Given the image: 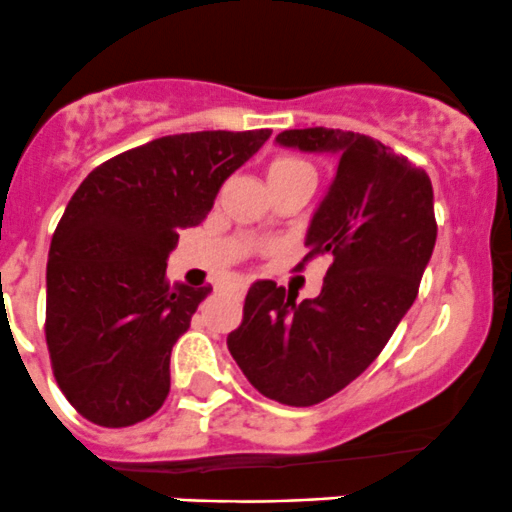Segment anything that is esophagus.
I'll return each instance as SVG.
<instances>
[{
	"mask_svg": "<svg viewBox=\"0 0 512 512\" xmlns=\"http://www.w3.org/2000/svg\"><path fill=\"white\" fill-rule=\"evenodd\" d=\"M232 293L236 295V298H244V295H246V283L232 285Z\"/></svg>",
	"mask_w": 512,
	"mask_h": 512,
	"instance_id": "esophagus-1",
	"label": "esophagus"
}]
</instances>
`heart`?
<instances>
[{"label": "heart", "instance_id": "b5f03b06", "mask_svg": "<svg viewBox=\"0 0 512 512\" xmlns=\"http://www.w3.org/2000/svg\"><path fill=\"white\" fill-rule=\"evenodd\" d=\"M298 170H312V168L307 166L305 161H300V158L280 156V158H276V161H271V166H268V178H278V175L298 173Z\"/></svg>", "mask_w": 512, "mask_h": 512}]
</instances>
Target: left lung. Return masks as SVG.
<instances>
[{
  "mask_svg": "<svg viewBox=\"0 0 512 512\" xmlns=\"http://www.w3.org/2000/svg\"><path fill=\"white\" fill-rule=\"evenodd\" d=\"M276 144L337 158L305 234V261L329 254L332 266L302 302L256 280L227 346L258 393L307 408L361 376L415 302L437 241L434 195L425 170L371 136L315 126L280 131Z\"/></svg>",
  "mask_w": 512,
  "mask_h": 512,
  "instance_id": "obj_1",
  "label": "left lung"
}]
</instances>
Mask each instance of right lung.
Returning a JSON list of instances; mask_svg holds the SVG:
<instances>
[{
    "mask_svg": "<svg viewBox=\"0 0 512 512\" xmlns=\"http://www.w3.org/2000/svg\"><path fill=\"white\" fill-rule=\"evenodd\" d=\"M271 131H195L131 148L70 197L46 266L53 376L82 417L129 427L163 405L170 351L210 285L168 283L180 229L197 227L219 188Z\"/></svg>",
    "mask_w": 512,
    "mask_h": 512,
    "instance_id": "obj_1",
    "label": "right lung"
}]
</instances>
